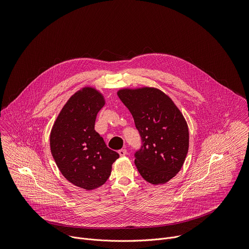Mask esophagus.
<instances>
[{"label": "esophagus", "mask_w": 249, "mask_h": 249, "mask_svg": "<svg viewBox=\"0 0 249 249\" xmlns=\"http://www.w3.org/2000/svg\"><path fill=\"white\" fill-rule=\"evenodd\" d=\"M118 154L120 155V157H124V156H126V154H127V150L121 149V150L118 151Z\"/></svg>", "instance_id": "34e87169"}]
</instances>
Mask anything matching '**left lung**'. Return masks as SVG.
Wrapping results in <instances>:
<instances>
[{
  "label": "left lung",
  "mask_w": 249,
  "mask_h": 249,
  "mask_svg": "<svg viewBox=\"0 0 249 249\" xmlns=\"http://www.w3.org/2000/svg\"><path fill=\"white\" fill-rule=\"evenodd\" d=\"M117 95L131 112L142 138L135 164L151 184H164L179 172L189 148L187 122L171 98L156 88L121 89Z\"/></svg>",
  "instance_id": "left-lung-1"
}]
</instances>
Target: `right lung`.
I'll use <instances>...</instances> for the list:
<instances>
[{
	"instance_id": "add662e5",
	"label": "right lung",
	"mask_w": 249,
	"mask_h": 249,
	"mask_svg": "<svg viewBox=\"0 0 249 249\" xmlns=\"http://www.w3.org/2000/svg\"><path fill=\"white\" fill-rule=\"evenodd\" d=\"M104 104V96L96 89H79L63 106L50 133L51 154L60 172L71 183L89 191L106 182L119 158L94 130Z\"/></svg>"
}]
</instances>
